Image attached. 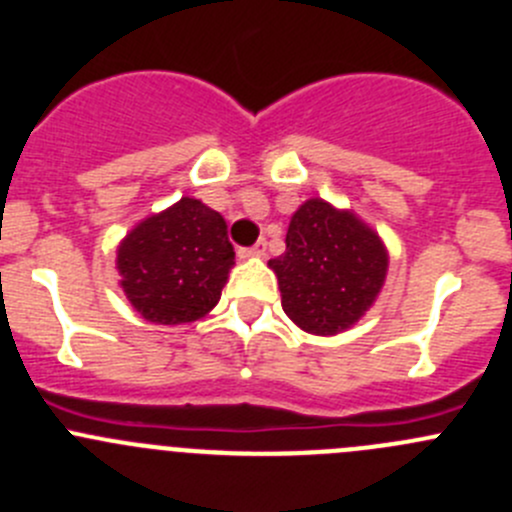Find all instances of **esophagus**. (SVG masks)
I'll use <instances>...</instances> for the list:
<instances>
[{
    "label": "esophagus",
    "mask_w": 512,
    "mask_h": 512,
    "mask_svg": "<svg viewBox=\"0 0 512 512\" xmlns=\"http://www.w3.org/2000/svg\"><path fill=\"white\" fill-rule=\"evenodd\" d=\"M238 256H241V259H261V256H266V241L253 243L251 248H241Z\"/></svg>",
    "instance_id": "1"
}]
</instances>
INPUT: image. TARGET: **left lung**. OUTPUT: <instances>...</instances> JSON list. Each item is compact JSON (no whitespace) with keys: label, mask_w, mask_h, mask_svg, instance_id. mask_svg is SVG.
<instances>
[{"label":"left lung","mask_w":512,"mask_h":512,"mask_svg":"<svg viewBox=\"0 0 512 512\" xmlns=\"http://www.w3.org/2000/svg\"><path fill=\"white\" fill-rule=\"evenodd\" d=\"M269 269L279 279L286 316L306 334L337 337L374 306L389 251L352 208L309 198L291 216L286 251Z\"/></svg>","instance_id":"8db88e82"}]
</instances>
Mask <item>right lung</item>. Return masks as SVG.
<instances>
[{"label": "right lung", "mask_w": 512, "mask_h": 512, "mask_svg": "<svg viewBox=\"0 0 512 512\" xmlns=\"http://www.w3.org/2000/svg\"><path fill=\"white\" fill-rule=\"evenodd\" d=\"M226 228L221 213L191 196L135 223L115 259L130 306L153 324L203 319L236 264Z\"/></svg>", "instance_id": "right-lung-1"}]
</instances>
